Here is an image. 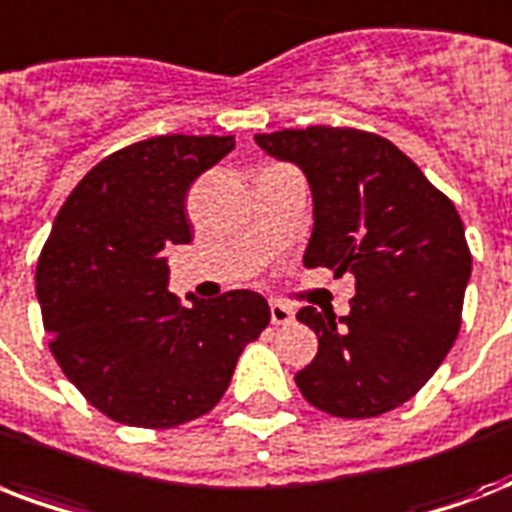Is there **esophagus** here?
I'll use <instances>...</instances> for the list:
<instances>
[{
	"mask_svg": "<svg viewBox=\"0 0 512 512\" xmlns=\"http://www.w3.org/2000/svg\"><path fill=\"white\" fill-rule=\"evenodd\" d=\"M271 321L276 324V327L292 324V321H295V311L284 303H271Z\"/></svg>",
	"mask_w": 512,
	"mask_h": 512,
	"instance_id": "esophagus-1",
	"label": "esophagus"
}]
</instances>
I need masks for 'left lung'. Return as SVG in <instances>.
Masks as SVG:
<instances>
[{"instance_id":"left-lung-1","label":"left lung","mask_w":512,"mask_h":512,"mask_svg":"<svg viewBox=\"0 0 512 512\" xmlns=\"http://www.w3.org/2000/svg\"><path fill=\"white\" fill-rule=\"evenodd\" d=\"M255 140L308 177L313 233L303 263L356 276L348 316L313 305L297 313L319 335L297 388L345 420L396 409L433 377L460 332L473 257L457 209L374 132L305 127Z\"/></svg>"}]
</instances>
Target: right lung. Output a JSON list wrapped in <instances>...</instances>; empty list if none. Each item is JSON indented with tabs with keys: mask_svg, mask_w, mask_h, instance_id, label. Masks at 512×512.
Returning a JSON list of instances; mask_svg holds the SVG:
<instances>
[{
	"mask_svg": "<svg viewBox=\"0 0 512 512\" xmlns=\"http://www.w3.org/2000/svg\"><path fill=\"white\" fill-rule=\"evenodd\" d=\"M233 146V135H159L106 156L60 207L39 255L52 356L122 425L175 428L207 414L271 321L249 289L193 305L167 292L164 247L191 241L185 193Z\"/></svg>",
	"mask_w": 512,
	"mask_h": 512,
	"instance_id": "right-lung-1",
	"label": "right lung"
}]
</instances>
